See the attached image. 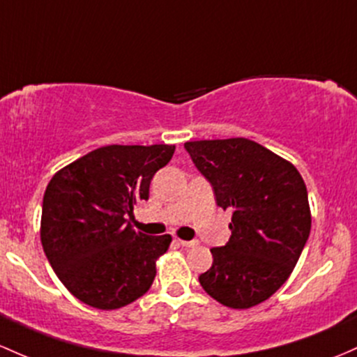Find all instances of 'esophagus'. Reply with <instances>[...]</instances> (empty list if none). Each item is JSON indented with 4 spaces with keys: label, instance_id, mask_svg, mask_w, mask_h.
Listing matches in <instances>:
<instances>
[{
    "label": "esophagus",
    "instance_id": "1",
    "mask_svg": "<svg viewBox=\"0 0 357 357\" xmlns=\"http://www.w3.org/2000/svg\"><path fill=\"white\" fill-rule=\"evenodd\" d=\"M178 242L183 245V248H186V249L197 248V245H198V241H181V238H179Z\"/></svg>",
    "mask_w": 357,
    "mask_h": 357
}]
</instances>
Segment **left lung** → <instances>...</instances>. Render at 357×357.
Returning a JSON list of instances; mask_svg holds the SVG:
<instances>
[{"label":"left lung","mask_w":357,"mask_h":357,"mask_svg":"<svg viewBox=\"0 0 357 357\" xmlns=\"http://www.w3.org/2000/svg\"><path fill=\"white\" fill-rule=\"evenodd\" d=\"M186 152L213 188L217 205L232 210V230L203 289L230 308H250L283 287L310 236L303 178L293 164L249 139L186 142Z\"/></svg>","instance_id":"1"}]
</instances>
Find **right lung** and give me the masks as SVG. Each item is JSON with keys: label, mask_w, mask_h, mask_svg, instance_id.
Returning <instances> with one entry per match:
<instances>
[{"label": "right lung", "mask_w": 357, "mask_h": 357, "mask_svg": "<svg viewBox=\"0 0 357 357\" xmlns=\"http://www.w3.org/2000/svg\"><path fill=\"white\" fill-rule=\"evenodd\" d=\"M174 146H107L54 174L42 202V248L66 288L89 307L115 310L151 288L171 236L135 232L127 217Z\"/></svg>", "instance_id": "obj_1"}]
</instances>
